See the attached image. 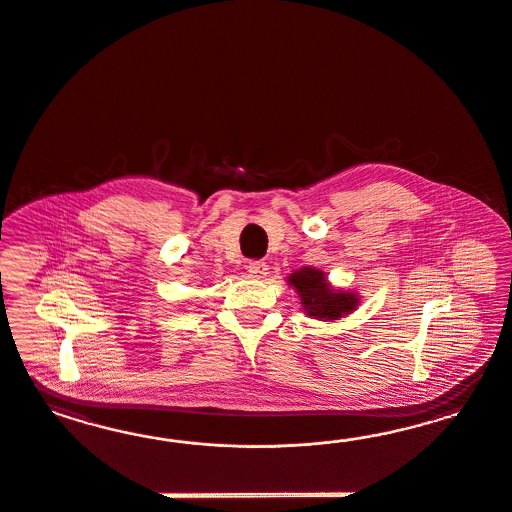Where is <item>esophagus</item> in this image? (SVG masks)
<instances>
[{"label": "esophagus", "instance_id": "esophagus-1", "mask_svg": "<svg viewBox=\"0 0 512 512\" xmlns=\"http://www.w3.org/2000/svg\"><path fill=\"white\" fill-rule=\"evenodd\" d=\"M249 278L261 279L268 274V264L263 261H251L248 264Z\"/></svg>", "mask_w": 512, "mask_h": 512}]
</instances>
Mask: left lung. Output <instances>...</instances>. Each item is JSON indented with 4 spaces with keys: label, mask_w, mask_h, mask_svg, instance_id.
I'll list each match as a JSON object with an SVG mask.
<instances>
[{
    "label": "left lung",
    "mask_w": 512,
    "mask_h": 512,
    "mask_svg": "<svg viewBox=\"0 0 512 512\" xmlns=\"http://www.w3.org/2000/svg\"><path fill=\"white\" fill-rule=\"evenodd\" d=\"M287 283L300 298L304 313L317 321H338L357 310L360 296L357 291L334 287L325 272L313 266H302L289 274Z\"/></svg>",
    "instance_id": "8db88e82"
}]
</instances>
